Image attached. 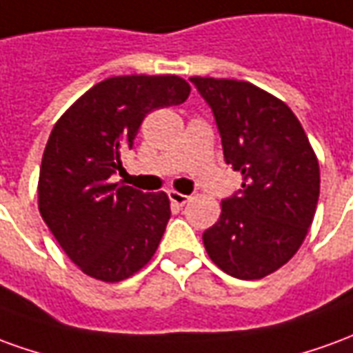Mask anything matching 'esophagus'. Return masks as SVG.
<instances>
[{"instance_id":"esophagus-1","label":"esophagus","mask_w":353,"mask_h":353,"mask_svg":"<svg viewBox=\"0 0 353 353\" xmlns=\"http://www.w3.org/2000/svg\"><path fill=\"white\" fill-rule=\"evenodd\" d=\"M169 199H171L172 205H179V207H182V205L188 201L190 196L181 194V192H176V190H169Z\"/></svg>"}]
</instances>
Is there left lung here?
I'll list each match as a JSON object with an SVG mask.
<instances>
[{"instance_id": "8db88e82", "label": "left lung", "mask_w": 353, "mask_h": 353, "mask_svg": "<svg viewBox=\"0 0 353 353\" xmlns=\"http://www.w3.org/2000/svg\"><path fill=\"white\" fill-rule=\"evenodd\" d=\"M211 106L226 163L241 190L203 232L211 261L237 279H261L292 259L319 197V163L292 110L256 85L190 77Z\"/></svg>"}]
</instances>
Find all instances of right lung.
Returning <instances> with one entry per match:
<instances>
[{
    "mask_svg": "<svg viewBox=\"0 0 353 353\" xmlns=\"http://www.w3.org/2000/svg\"><path fill=\"white\" fill-rule=\"evenodd\" d=\"M179 76L108 77L81 94L54 123L39 169V212L70 261L116 283L154 256L171 219L165 192L144 194L112 176L123 171L152 110L188 99Z\"/></svg>",
    "mask_w": 353,
    "mask_h": 353,
    "instance_id": "right-lung-1",
    "label": "right lung"
}]
</instances>
